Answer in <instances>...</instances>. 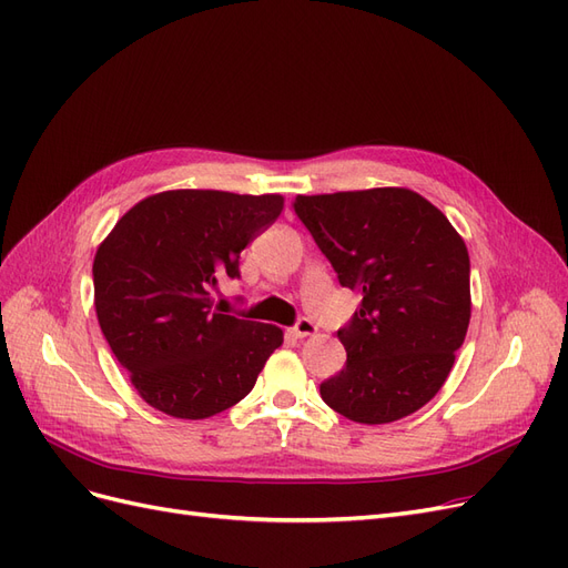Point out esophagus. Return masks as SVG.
<instances>
[{
    "instance_id": "34e87169",
    "label": "esophagus",
    "mask_w": 568,
    "mask_h": 568,
    "mask_svg": "<svg viewBox=\"0 0 568 568\" xmlns=\"http://www.w3.org/2000/svg\"><path fill=\"white\" fill-rule=\"evenodd\" d=\"M291 334H294L296 338H305V336H313L317 334V324L313 320L307 317H301L294 326H291Z\"/></svg>"
}]
</instances>
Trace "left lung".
<instances>
[{
    "label": "left lung",
    "mask_w": 568,
    "mask_h": 568,
    "mask_svg": "<svg viewBox=\"0 0 568 568\" xmlns=\"http://www.w3.org/2000/svg\"><path fill=\"white\" fill-rule=\"evenodd\" d=\"M294 211L363 301L338 329L346 367L322 400L359 424L398 422L448 379L471 317L469 253L434 203L403 186L296 196Z\"/></svg>",
    "instance_id": "left-lung-1"
}]
</instances>
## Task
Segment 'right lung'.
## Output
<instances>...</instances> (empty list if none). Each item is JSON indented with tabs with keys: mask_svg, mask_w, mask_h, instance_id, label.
I'll return each instance as SVG.
<instances>
[{
	"mask_svg": "<svg viewBox=\"0 0 568 568\" xmlns=\"http://www.w3.org/2000/svg\"><path fill=\"white\" fill-rule=\"evenodd\" d=\"M282 209L280 194L173 189L132 205L97 248L99 326L151 407L213 417L246 398L282 346L280 326L225 315L211 298Z\"/></svg>",
	"mask_w": 568,
	"mask_h": 568,
	"instance_id": "1",
	"label": "right lung"
}]
</instances>
